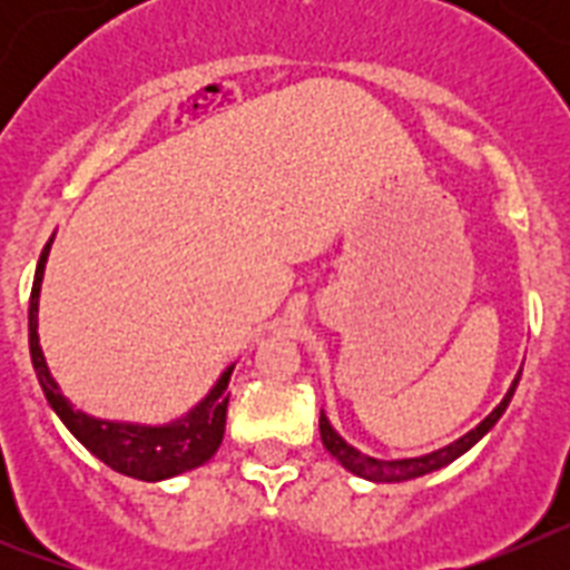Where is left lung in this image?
<instances>
[{
    "label": "left lung",
    "mask_w": 570,
    "mask_h": 570,
    "mask_svg": "<svg viewBox=\"0 0 570 570\" xmlns=\"http://www.w3.org/2000/svg\"><path fill=\"white\" fill-rule=\"evenodd\" d=\"M522 374V367H520ZM520 374H517V380L511 382V387H508V394L502 396V402L497 407H493L491 414L485 416V420L480 422L476 428H471L465 436H460V440H454L451 445L445 448H436V451H431V454H422V456H405V460H380V456H367L362 454L360 448L347 445L345 440H342L340 434L334 431V425L328 422V416H325V411L320 414V436H322V445L328 448V454L334 456L336 462H340L342 468H347L351 473H356V476H362V480H371V482H405V480H416V476H425V473L431 471H440V468L451 465L454 460H460L465 451H471L476 442L482 440V436L491 431L497 422H500V416L505 414L508 402H511L513 391H517V385H520Z\"/></svg>",
    "instance_id": "left-lung-1"
}]
</instances>
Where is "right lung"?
I'll return each mask as SVG.
<instances>
[{
  "instance_id": "add662e5",
  "label": "right lung",
  "mask_w": 570,
  "mask_h": 570,
  "mask_svg": "<svg viewBox=\"0 0 570 570\" xmlns=\"http://www.w3.org/2000/svg\"><path fill=\"white\" fill-rule=\"evenodd\" d=\"M57 236V234H53ZM42 248L37 262V276H33V291H30L28 308V342H30V362L37 371V380L45 391V400L57 411L59 420L65 422L70 434L77 436L90 454L102 460L114 471L134 476L142 482H159L179 476L185 471L205 465L210 456L219 451L225 436V416H228V382L234 374V365L223 371L216 385L205 394L203 402H196L188 414L179 416L165 425H139V422H116L90 416L79 407L70 405L68 396L62 394L59 382L50 376V367L45 362L42 345H39V291L45 279V262H48L50 245Z\"/></svg>"
}]
</instances>
